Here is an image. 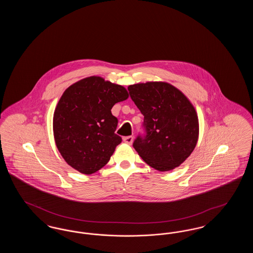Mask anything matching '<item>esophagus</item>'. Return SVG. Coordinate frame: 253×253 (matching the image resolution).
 Returning a JSON list of instances; mask_svg holds the SVG:
<instances>
[{
	"mask_svg": "<svg viewBox=\"0 0 253 253\" xmlns=\"http://www.w3.org/2000/svg\"><path fill=\"white\" fill-rule=\"evenodd\" d=\"M123 141L125 143H127V144L131 145L132 143V141H133V136H132V135L125 136V137H123Z\"/></svg>",
	"mask_w": 253,
	"mask_h": 253,
	"instance_id": "34e87169",
	"label": "esophagus"
}]
</instances>
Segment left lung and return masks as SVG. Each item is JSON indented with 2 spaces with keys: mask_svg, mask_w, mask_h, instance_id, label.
<instances>
[{
  "mask_svg": "<svg viewBox=\"0 0 253 253\" xmlns=\"http://www.w3.org/2000/svg\"><path fill=\"white\" fill-rule=\"evenodd\" d=\"M128 91L144 116L146 134L133 148L145 162L159 171L173 169L191 156L199 134L196 111L180 90L168 83L130 85Z\"/></svg>",
  "mask_w": 253,
  "mask_h": 253,
  "instance_id": "left-lung-1",
  "label": "left lung"
}]
</instances>
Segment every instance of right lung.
<instances>
[{
    "mask_svg": "<svg viewBox=\"0 0 253 253\" xmlns=\"http://www.w3.org/2000/svg\"><path fill=\"white\" fill-rule=\"evenodd\" d=\"M128 96L123 86L96 76L81 80L64 91L54 112L53 132L68 165L91 174L108 163L122 140L115 132L118 119L111 109Z\"/></svg>",
    "mask_w": 253,
    "mask_h": 253,
    "instance_id": "obj_1",
    "label": "right lung"
}]
</instances>
